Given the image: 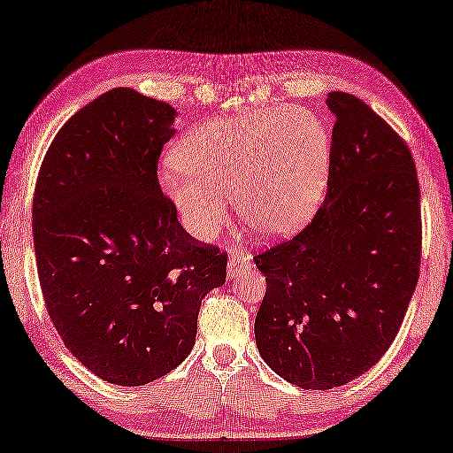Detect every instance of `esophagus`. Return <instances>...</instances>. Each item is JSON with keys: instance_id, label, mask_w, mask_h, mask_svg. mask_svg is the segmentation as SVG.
<instances>
[{"instance_id": "34e87169", "label": "esophagus", "mask_w": 453, "mask_h": 453, "mask_svg": "<svg viewBox=\"0 0 453 453\" xmlns=\"http://www.w3.org/2000/svg\"><path fill=\"white\" fill-rule=\"evenodd\" d=\"M251 267V261L248 256H244L240 250L233 248V251H230V259H228V265H226V274L230 279H238L242 273L250 271Z\"/></svg>"}]
</instances>
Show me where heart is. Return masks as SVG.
I'll use <instances>...</instances> for the list:
<instances>
[{
    "mask_svg": "<svg viewBox=\"0 0 453 453\" xmlns=\"http://www.w3.org/2000/svg\"><path fill=\"white\" fill-rule=\"evenodd\" d=\"M330 148L325 123L307 109H257L194 128L163 169L161 186L196 238L225 223L228 196L251 230L288 234L321 202Z\"/></svg>",
    "mask_w": 453,
    "mask_h": 453,
    "instance_id": "1",
    "label": "heart"
}]
</instances>
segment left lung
Returning a JSON list of instances; mask_svg holds the SVG:
<instances>
[{
    "label": "left lung",
    "instance_id": "1",
    "mask_svg": "<svg viewBox=\"0 0 453 453\" xmlns=\"http://www.w3.org/2000/svg\"><path fill=\"white\" fill-rule=\"evenodd\" d=\"M336 123L326 196L294 238L256 253L267 292L256 317L263 361L305 390L357 379L390 348L421 265V190L407 143L351 94Z\"/></svg>",
    "mask_w": 453,
    "mask_h": 453
}]
</instances>
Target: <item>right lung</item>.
I'll return each instance as SVG.
<instances>
[{
    "label": "right lung",
    "instance_id": "obj_1",
    "mask_svg": "<svg viewBox=\"0 0 453 453\" xmlns=\"http://www.w3.org/2000/svg\"><path fill=\"white\" fill-rule=\"evenodd\" d=\"M176 109L113 88L61 127L42 161L32 233L40 288L65 346L99 379L157 380L188 357L226 253L192 238L161 192Z\"/></svg>",
    "mask_w": 453,
    "mask_h": 453
}]
</instances>
